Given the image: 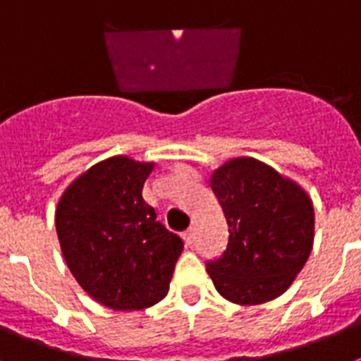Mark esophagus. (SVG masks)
<instances>
[{
  "label": "esophagus",
  "instance_id": "1",
  "mask_svg": "<svg viewBox=\"0 0 361 361\" xmlns=\"http://www.w3.org/2000/svg\"><path fill=\"white\" fill-rule=\"evenodd\" d=\"M183 237H184V242H186L188 245L193 244V240H195V231H193V228H190L188 231H184Z\"/></svg>",
  "mask_w": 361,
  "mask_h": 361
}]
</instances>
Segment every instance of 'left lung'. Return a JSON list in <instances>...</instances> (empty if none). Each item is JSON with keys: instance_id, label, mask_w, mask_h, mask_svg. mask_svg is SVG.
Here are the masks:
<instances>
[{"instance_id": "8db88e82", "label": "left lung", "mask_w": 361, "mask_h": 361, "mask_svg": "<svg viewBox=\"0 0 361 361\" xmlns=\"http://www.w3.org/2000/svg\"><path fill=\"white\" fill-rule=\"evenodd\" d=\"M209 183L229 228L226 251L206 264L215 289L240 305L276 298L312 250L311 199L291 178L251 157L228 161Z\"/></svg>"}]
</instances>
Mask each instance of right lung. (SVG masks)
<instances>
[{
    "label": "right lung",
    "mask_w": 361,
    "mask_h": 361,
    "mask_svg": "<svg viewBox=\"0 0 361 361\" xmlns=\"http://www.w3.org/2000/svg\"><path fill=\"white\" fill-rule=\"evenodd\" d=\"M153 166L110 157L79 175L57 202V238L70 273L114 311L161 302L184 250L183 238L168 231L142 199Z\"/></svg>",
    "instance_id": "right-lung-1"
}]
</instances>
